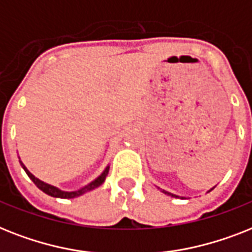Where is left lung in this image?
I'll list each match as a JSON object with an SVG mask.
<instances>
[{
    "label": "left lung",
    "mask_w": 252,
    "mask_h": 252,
    "mask_svg": "<svg viewBox=\"0 0 252 252\" xmlns=\"http://www.w3.org/2000/svg\"><path fill=\"white\" fill-rule=\"evenodd\" d=\"M213 189H215V187H212V189H211V190H209V191H212ZM161 191H162V192H164L165 195H169V196H172V198H181V199H186V198H183V196H178V195H176V194H172V192H169V191H165V190H161ZM209 191H208V192H209Z\"/></svg>",
    "instance_id": "obj_1"
}]
</instances>
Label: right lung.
<instances>
[{
    "instance_id": "obj_1",
    "label": "right lung",
    "mask_w": 252,
    "mask_h": 252,
    "mask_svg": "<svg viewBox=\"0 0 252 252\" xmlns=\"http://www.w3.org/2000/svg\"><path fill=\"white\" fill-rule=\"evenodd\" d=\"M19 162H21L22 168L24 169V172L27 173V176L31 178L32 182L35 183L36 186L39 187L40 190L43 191V192H45L46 195H49V196H53V198H61V199L76 198V196H80V195L86 194V192H88V191H92V190H94V189H97L98 186H101L102 183H104L106 176H108V173H109V165H108V166L104 169V172H102L101 174H100V176L96 178V180H94L92 182H90L88 185H86L84 187L79 189V190L63 191V190H60L58 187L52 186V185H49V183H46V182H44V181H40L39 178H36V177L33 176V174H32V173L30 172V170H28L26 166H24V164L22 162L21 160H19Z\"/></svg>"
}]
</instances>
